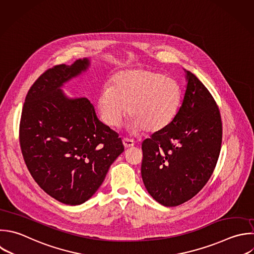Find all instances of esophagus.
Masks as SVG:
<instances>
[{
  "instance_id": "obj_1",
  "label": "esophagus",
  "mask_w": 254,
  "mask_h": 254,
  "mask_svg": "<svg viewBox=\"0 0 254 254\" xmlns=\"http://www.w3.org/2000/svg\"><path fill=\"white\" fill-rule=\"evenodd\" d=\"M123 145H124V147H125L126 149H128V148L133 147V146L135 145V142H134L133 140H130V139L124 138V139H123Z\"/></svg>"
}]
</instances>
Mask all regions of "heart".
<instances>
[{
	"mask_svg": "<svg viewBox=\"0 0 254 254\" xmlns=\"http://www.w3.org/2000/svg\"><path fill=\"white\" fill-rule=\"evenodd\" d=\"M181 101L182 89L175 79L139 68L115 74L110 86L100 91L97 105L101 119L110 127H119L128 111L132 133H156L172 123Z\"/></svg>",
	"mask_w": 254,
	"mask_h": 254,
	"instance_id": "b5f03b06",
	"label": "heart"
}]
</instances>
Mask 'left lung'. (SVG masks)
<instances>
[{
	"label": "left lung",
	"mask_w": 254,
	"mask_h": 254,
	"mask_svg": "<svg viewBox=\"0 0 254 254\" xmlns=\"http://www.w3.org/2000/svg\"><path fill=\"white\" fill-rule=\"evenodd\" d=\"M176 117L142 143L141 175L148 192L165 206L194 196L209 180L221 147L219 109L210 92L190 71Z\"/></svg>",
	"instance_id": "obj_1"
}]
</instances>
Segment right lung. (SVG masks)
<instances>
[{"mask_svg": "<svg viewBox=\"0 0 254 254\" xmlns=\"http://www.w3.org/2000/svg\"><path fill=\"white\" fill-rule=\"evenodd\" d=\"M89 60L45 71L30 88L20 122V145L37 184L70 205L89 199L123 153L118 134L100 122L87 98H68L64 83L85 71Z\"/></svg>", "mask_w": 254, "mask_h": 254, "instance_id": "obj_1", "label": "right lung"}]
</instances>
